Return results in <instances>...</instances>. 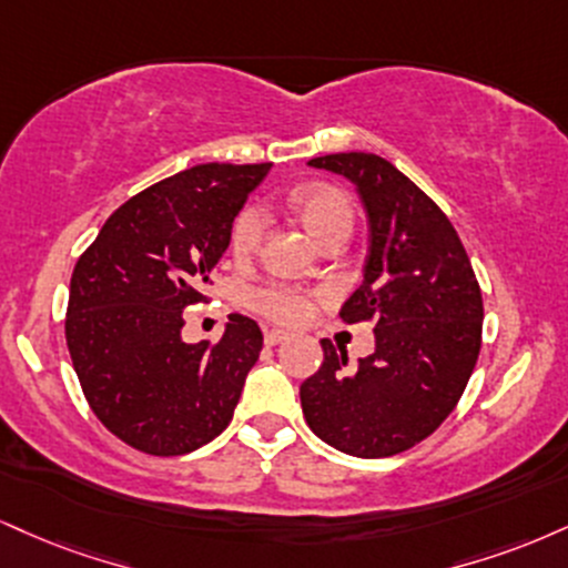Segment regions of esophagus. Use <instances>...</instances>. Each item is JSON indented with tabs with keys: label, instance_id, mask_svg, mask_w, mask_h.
Here are the masks:
<instances>
[{
	"label": "esophagus",
	"instance_id": "1",
	"mask_svg": "<svg viewBox=\"0 0 568 568\" xmlns=\"http://www.w3.org/2000/svg\"><path fill=\"white\" fill-rule=\"evenodd\" d=\"M280 341H285L283 331H264V344L266 346H277Z\"/></svg>",
	"mask_w": 568,
	"mask_h": 568
}]
</instances>
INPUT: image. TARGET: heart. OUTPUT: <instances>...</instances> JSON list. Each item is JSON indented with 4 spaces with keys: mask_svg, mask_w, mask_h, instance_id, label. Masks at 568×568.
Returning a JSON list of instances; mask_svg holds the SVG:
<instances>
[{
    "mask_svg": "<svg viewBox=\"0 0 568 568\" xmlns=\"http://www.w3.org/2000/svg\"><path fill=\"white\" fill-rule=\"evenodd\" d=\"M291 206L312 230V235L323 243L333 241V237H349L354 227L352 201L331 184H310V187L296 190L291 197ZM266 227H270L266 211L262 206H245L230 232L232 256L241 258V262L254 256L264 241ZM314 298H317L314 291L302 288L296 283H285V280H266V283H258L245 293V302L251 310L275 320L280 325L304 323L312 314Z\"/></svg>",
    "mask_w": 568,
    "mask_h": 568,
    "instance_id": "heart-1",
    "label": "heart"
}]
</instances>
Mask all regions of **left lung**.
<instances>
[{
  "mask_svg": "<svg viewBox=\"0 0 568 568\" xmlns=\"http://www.w3.org/2000/svg\"><path fill=\"white\" fill-rule=\"evenodd\" d=\"M310 166L357 184L371 224L365 280L341 306L346 325L373 323L375 352L349 367L325 359L302 384V409L325 444L354 457H392L442 426L481 349L479 280L447 214L375 153H333Z\"/></svg>",
  "mask_w": 568,
  "mask_h": 568,
  "instance_id": "left-lung-1",
  "label": "left lung"
}]
</instances>
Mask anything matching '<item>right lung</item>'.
Wrapping results in <instances>:
<instances>
[{"label":"right lung","mask_w":568,"mask_h":568,"mask_svg":"<svg viewBox=\"0 0 568 568\" xmlns=\"http://www.w3.org/2000/svg\"><path fill=\"white\" fill-rule=\"evenodd\" d=\"M270 163H201L129 197L71 275L65 341L81 392L113 436L145 455H187L230 426L262 352L251 317L184 344L232 222Z\"/></svg>","instance_id":"obj_1"}]
</instances>
